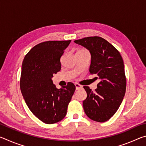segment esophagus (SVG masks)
Segmentation results:
<instances>
[{"instance_id":"1","label":"esophagus","mask_w":146,"mask_h":146,"mask_svg":"<svg viewBox=\"0 0 146 146\" xmlns=\"http://www.w3.org/2000/svg\"><path fill=\"white\" fill-rule=\"evenodd\" d=\"M75 88H76V90H79V89L82 88V86H81V85H80V84H77V83H75Z\"/></svg>"}]
</instances>
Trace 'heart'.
Returning <instances> with one entry per match:
<instances>
[{"mask_svg":"<svg viewBox=\"0 0 146 146\" xmlns=\"http://www.w3.org/2000/svg\"><path fill=\"white\" fill-rule=\"evenodd\" d=\"M80 51H83V50H80Z\"/></svg>","mask_w":146,"mask_h":146,"instance_id":"heart-1","label":"heart"}]
</instances>
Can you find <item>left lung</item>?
<instances>
[{
    "label": "left lung",
    "mask_w": 146,
    "mask_h": 146,
    "mask_svg": "<svg viewBox=\"0 0 146 146\" xmlns=\"http://www.w3.org/2000/svg\"><path fill=\"white\" fill-rule=\"evenodd\" d=\"M91 53L90 74L100 80L93 91L84 86L87 98L83 101L86 115L94 121L104 122L117 112L125 95L126 79L124 65L120 53L100 36H90L74 41Z\"/></svg>",
    "instance_id": "obj_1"
}]
</instances>
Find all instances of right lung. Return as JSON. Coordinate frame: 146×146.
<instances>
[{
	"instance_id": "right-lung-1",
	"label": "right lung",
	"mask_w": 146,
	"mask_h": 146,
	"mask_svg": "<svg viewBox=\"0 0 146 146\" xmlns=\"http://www.w3.org/2000/svg\"><path fill=\"white\" fill-rule=\"evenodd\" d=\"M71 40L46 41L34 46L24 58L20 87L29 110L48 124L65 117L75 91L71 82L57 89L54 74L60 70V57Z\"/></svg>"
}]
</instances>
